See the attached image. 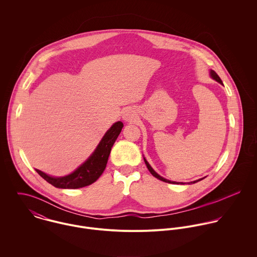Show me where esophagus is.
I'll return each instance as SVG.
<instances>
[{
  "label": "esophagus",
  "mask_w": 257,
  "mask_h": 257,
  "mask_svg": "<svg viewBox=\"0 0 257 257\" xmlns=\"http://www.w3.org/2000/svg\"><path fill=\"white\" fill-rule=\"evenodd\" d=\"M128 117H130V116H128V113H126L125 116H124V119H128Z\"/></svg>",
  "instance_id": "esophagus-1"
}]
</instances>
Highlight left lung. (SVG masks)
<instances>
[{
    "mask_svg": "<svg viewBox=\"0 0 257 257\" xmlns=\"http://www.w3.org/2000/svg\"><path fill=\"white\" fill-rule=\"evenodd\" d=\"M210 74H211V77H212V78H213V79H215V80H216V81H217V82H219V83H220V84H222V82H221V80H220V77H219V75H218V74L216 73V72H215V71H213V70H211V72H210ZM145 161H146V164H147V168H148V170H149V171H150V173H151V174H152V175H153V176H154V177H156V178H157V179H159V180H161V181H165V182H166V181H167V182H168V183L179 184V183H178V182H174V181H169V180H166V179H164V178H162V177H161V176H159V175H158V174H157V173H156V172H155V171H154V170H153V169H152V168H151V166H150V165H149V164H148V162H147V160H146V159H145Z\"/></svg>",
    "mask_w": 257,
    "mask_h": 257,
    "instance_id": "1",
    "label": "left lung"
}]
</instances>
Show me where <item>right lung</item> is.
<instances>
[{"label":"right lung","mask_w":257,"mask_h":257,"mask_svg":"<svg viewBox=\"0 0 257 257\" xmlns=\"http://www.w3.org/2000/svg\"><path fill=\"white\" fill-rule=\"evenodd\" d=\"M122 126L123 124L120 121L113 123L104 136L93 155L70 175L61 178H52L38 169H36V171L44 180L57 188L78 189L94 183L104 172L111 147L120 134Z\"/></svg>","instance_id":"right-lung-1"}]
</instances>
